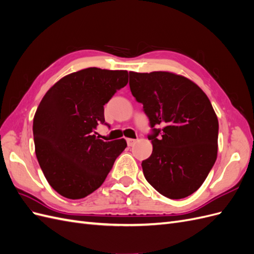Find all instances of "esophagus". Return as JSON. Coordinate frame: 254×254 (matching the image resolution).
Masks as SVG:
<instances>
[{
    "instance_id": "obj_1",
    "label": "esophagus",
    "mask_w": 254,
    "mask_h": 254,
    "mask_svg": "<svg viewBox=\"0 0 254 254\" xmlns=\"http://www.w3.org/2000/svg\"><path fill=\"white\" fill-rule=\"evenodd\" d=\"M136 140H133V139H127V144L128 146H133L135 144Z\"/></svg>"
}]
</instances>
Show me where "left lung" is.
<instances>
[{
    "instance_id": "8db88e82",
    "label": "left lung",
    "mask_w": 254,
    "mask_h": 254,
    "mask_svg": "<svg viewBox=\"0 0 254 254\" xmlns=\"http://www.w3.org/2000/svg\"><path fill=\"white\" fill-rule=\"evenodd\" d=\"M129 86L152 128V153L142 162L146 180L167 198L191 195L217 158L218 120L210 99L195 82L171 72H129Z\"/></svg>"
}]
</instances>
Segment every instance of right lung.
Masks as SVG:
<instances>
[{
	"label": "right lung",
	"mask_w": 254,
	"mask_h": 254,
	"mask_svg": "<svg viewBox=\"0 0 254 254\" xmlns=\"http://www.w3.org/2000/svg\"><path fill=\"white\" fill-rule=\"evenodd\" d=\"M128 82L127 71L88 67L68 74L45 93L34 117L38 162L50 186L68 199H80L102 186L124 139L95 135L106 124L104 105Z\"/></svg>",
	"instance_id": "1"
}]
</instances>
